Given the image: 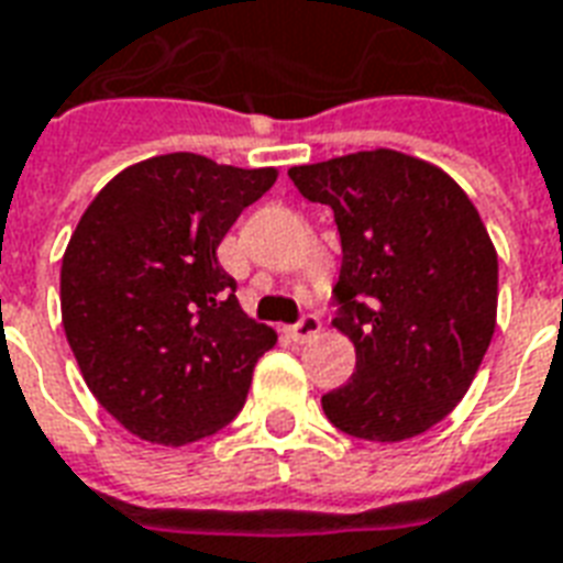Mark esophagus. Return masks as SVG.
I'll return each mask as SVG.
<instances>
[{
	"mask_svg": "<svg viewBox=\"0 0 563 563\" xmlns=\"http://www.w3.org/2000/svg\"><path fill=\"white\" fill-rule=\"evenodd\" d=\"M319 331H322V322H319V316L307 313L301 322L289 328V336H292L295 343H307V340H313Z\"/></svg>",
	"mask_w": 563,
	"mask_h": 563,
	"instance_id": "34e87169",
	"label": "esophagus"
}]
</instances>
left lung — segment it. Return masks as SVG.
<instances>
[{"label":"left lung","instance_id":"8db88e82","mask_svg":"<svg viewBox=\"0 0 563 563\" xmlns=\"http://www.w3.org/2000/svg\"><path fill=\"white\" fill-rule=\"evenodd\" d=\"M298 194L334 211L343 265L334 328L355 376L322 397L355 439H415L472 387L495 334L498 253L465 190L394 148L289 169Z\"/></svg>","mask_w":563,"mask_h":563}]
</instances>
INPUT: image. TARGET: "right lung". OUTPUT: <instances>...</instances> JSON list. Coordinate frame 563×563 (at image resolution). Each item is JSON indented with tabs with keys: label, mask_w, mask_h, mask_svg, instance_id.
<instances>
[{
	"label": "right lung",
	"mask_w": 563,
	"mask_h": 563,
	"mask_svg": "<svg viewBox=\"0 0 563 563\" xmlns=\"http://www.w3.org/2000/svg\"><path fill=\"white\" fill-rule=\"evenodd\" d=\"M277 181L194 152L107 181L62 256V324L86 385L136 439L181 448L223 430L277 334L253 322L218 247Z\"/></svg>",
	"instance_id": "1"
}]
</instances>
